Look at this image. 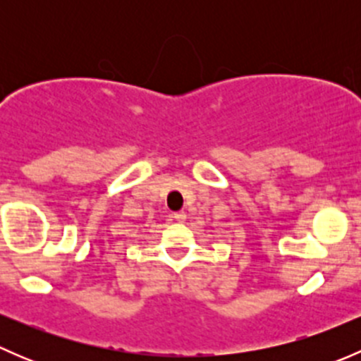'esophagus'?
I'll return each instance as SVG.
<instances>
[{
	"label": "esophagus",
	"instance_id": "1",
	"mask_svg": "<svg viewBox=\"0 0 361 361\" xmlns=\"http://www.w3.org/2000/svg\"><path fill=\"white\" fill-rule=\"evenodd\" d=\"M173 218L178 221V224H183V221L187 220V214H185L183 211H178V213L173 214Z\"/></svg>",
	"mask_w": 361,
	"mask_h": 361
}]
</instances>
